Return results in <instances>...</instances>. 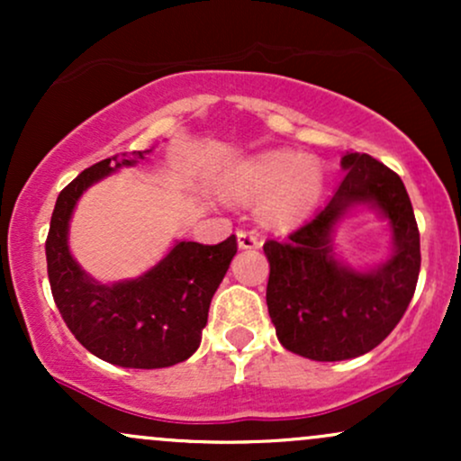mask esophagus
Wrapping results in <instances>:
<instances>
[{"instance_id":"34e87169","label":"esophagus","mask_w":461,"mask_h":461,"mask_svg":"<svg viewBox=\"0 0 461 461\" xmlns=\"http://www.w3.org/2000/svg\"><path fill=\"white\" fill-rule=\"evenodd\" d=\"M238 247H240V249H256V247H260V238H258L256 231L240 230V231H238Z\"/></svg>"}]
</instances>
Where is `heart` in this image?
Instances as JSON below:
<instances>
[{
  "mask_svg": "<svg viewBox=\"0 0 461 461\" xmlns=\"http://www.w3.org/2000/svg\"><path fill=\"white\" fill-rule=\"evenodd\" d=\"M322 193L319 162L303 160L294 151H268L238 171L231 194L238 199H260L264 221L273 225L297 223L314 208Z\"/></svg>",
  "mask_w": 461,
  "mask_h": 461,
  "instance_id": "heart-1",
  "label": "heart"
}]
</instances>
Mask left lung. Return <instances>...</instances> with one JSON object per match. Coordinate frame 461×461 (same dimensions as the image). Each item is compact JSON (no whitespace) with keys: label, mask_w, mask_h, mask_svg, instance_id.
Instances as JSON below:
<instances>
[{"label":"left lung","mask_w":461,"mask_h":461,"mask_svg":"<svg viewBox=\"0 0 461 461\" xmlns=\"http://www.w3.org/2000/svg\"><path fill=\"white\" fill-rule=\"evenodd\" d=\"M342 167L347 177L310 221L264 242L267 305L279 342L316 362L382 345L403 319L420 273V234L401 177L368 153H345ZM356 203L377 204L395 231V256L377 272H348L330 253V227Z\"/></svg>","instance_id":"obj_1"}]
</instances>
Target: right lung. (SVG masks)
<instances>
[{"instance_id": "obj_1", "label": "right lung", "mask_w": 461, "mask_h": 461, "mask_svg": "<svg viewBox=\"0 0 461 461\" xmlns=\"http://www.w3.org/2000/svg\"><path fill=\"white\" fill-rule=\"evenodd\" d=\"M147 153H116L79 173L58 194L45 240L51 294L67 327L93 356L125 368H167L197 351L210 301L238 251L234 234L219 245L177 242L134 282L99 285L86 277L67 247L68 219L79 194Z\"/></svg>"}]
</instances>
